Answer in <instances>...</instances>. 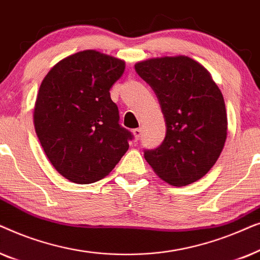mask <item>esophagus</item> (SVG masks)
I'll return each instance as SVG.
<instances>
[{
	"label": "esophagus",
	"mask_w": 260,
	"mask_h": 260,
	"mask_svg": "<svg viewBox=\"0 0 260 260\" xmlns=\"http://www.w3.org/2000/svg\"><path fill=\"white\" fill-rule=\"evenodd\" d=\"M133 134H134V136H135V140L138 141L142 137V129H141V127H138V129H134L133 130Z\"/></svg>",
	"instance_id": "34e87169"
}]
</instances>
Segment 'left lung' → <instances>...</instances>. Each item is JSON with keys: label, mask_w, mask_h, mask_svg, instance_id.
Here are the masks:
<instances>
[{"label": "left lung", "mask_w": 260, "mask_h": 260, "mask_svg": "<svg viewBox=\"0 0 260 260\" xmlns=\"http://www.w3.org/2000/svg\"><path fill=\"white\" fill-rule=\"evenodd\" d=\"M135 70L154 90L167 127L162 144L144 150V158L172 186L200 180L215 165L227 137L218 85L201 63L186 55L148 59Z\"/></svg>", "instance_id": "obj_1"}]
</instances>
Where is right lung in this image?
Listing matches in <instances>:
<instances>
[{"mask_svg":"<svg viewBox=\"0 0 260 260\" xmlns=\"http://www.w3.org/2000/svg\"><path fill=\"white\" fill-rule=\"evenodd\" d=\"M125 62L87 49L62 59L44 78L34 108L41 147L71 182H97L115 168L133 135L119 125L110 88Z\"/></svg>","mask_w":260,"mask_h":260,"instance_id":"right-lung-1","label":"right lung"}]
</instances>
